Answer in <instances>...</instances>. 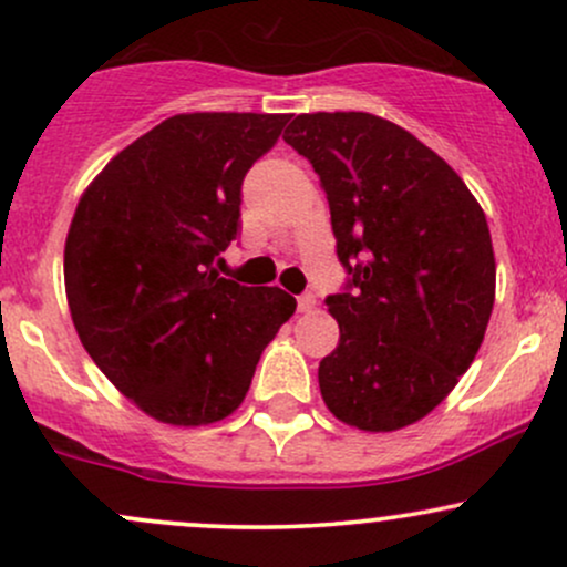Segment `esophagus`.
I'll return each instance as SVG.
<instances>
[{
  "instance_id": "obj_1",
  "label": "esophagus",
  "mask_w": 567,
  "mask_h": 567,
  "mask_svg": "<svg viewBox=\"0 0 567 567\" xmlns=\"http://www.w3.org/2000/svg\"><path fill=\"white\" fill-rule=\"evenodd\" d=\"M315 306H317L315 292H301V296H298V311H311Z\"/></svg>"
}]
</instances>
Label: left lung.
Returning a JSON list of instances; mask_svg holds the SVG:
<instances>
[{"mask_svg":"<svg viewBox=\"0 0 567 567\" xmlns=\"http://www.w3.org/2000/svg\"><path fill=\"white\" fill-rule=\"evenodd\" d=\"M320 175L341 292L324 405L343 424L394 432L453 392L485 338L496 258L483 207L458 173L394 122L365 112L298 114L285 130Z\"/></svg>","mask_w":567,"mask_h":567,"instance_id":"left-lung-1","label":"left lung"}]
</instances>
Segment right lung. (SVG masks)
I'll list each match as a JSON object with an SVG mask.
<instances>
[{
    "label": "right lung",
    "mask_w": 567,
    "mask_h": 567,
    "mask_svg": "<svg viewBox=\"0 0 567 567\" xmlns=\"http://www.w3.org/2000/svg\"><path fill=\"white\" fill-rule=\"evenodd\" d=\"M288 114H178L103 167L66 237V296L82 347L157 421L226 419L266 343L296 311L279 288L220 277L247 171Z\"/></svg>",
    "instance_id": "add662e5"
}]
</instances>
